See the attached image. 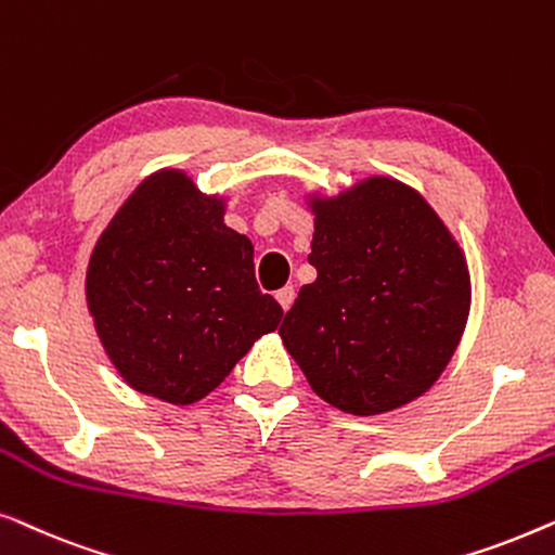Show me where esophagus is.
<instances>
[{"instance_id":"1","label":"esophagus","mask_w":555,"mask_h":555,"mask_svg":"<svg viewBox=\"0 0 555 555\" xmlns=\"http://www.w3.org/2000/svg\"><path fill=\"white\" fill-rule=\"evenodd\" d=\"M275 298H278V302H280V308H283V310H291L293 300H295V287H293V285L280 287V291L275 293Z\"/></svg>"}]
</instances>
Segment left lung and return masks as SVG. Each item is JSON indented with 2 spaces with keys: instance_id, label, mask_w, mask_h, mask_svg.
Here are the masks:
<instances>
[{
  "instance_id": "left-lung-1",
  "label": "left lung",
  "mask_w": 555,
  "mask_h": 555,
  "mask_svg": "<svg viewBox=\"0 0 555 555\" xmlns=\"http://www.w3.org/2000/svg\"><path fill=\"white\" fill-rule=\"evenodd\" d=\"M318 270L280 338L310 389L340 412L374 416L422 397L457 351L469 270L457 240L416 189L371 177L310 196Z\"/></svg>"
}]
</instances>
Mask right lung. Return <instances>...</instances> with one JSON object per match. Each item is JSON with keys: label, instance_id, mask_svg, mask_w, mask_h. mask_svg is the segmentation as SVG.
Returning <instances> with one entry per match:
<instances>
[{"label": "right lung", "instance_id": "obj_1", "mask_svg": "<svg viewBox=\"0 0 555 555\" xmlns=\"http://www.w3.org/2000/svg\"><path fill=\"white\" fill-rule=\"evenodd\" d=\"M222 196L184 171L143 179L88 262L95 333L131 389L194 404L230 376L283 308L255 283V249L224 224Z\"/></svg>", "mask_w": 555, "mask_h": 555}]
</instances>
